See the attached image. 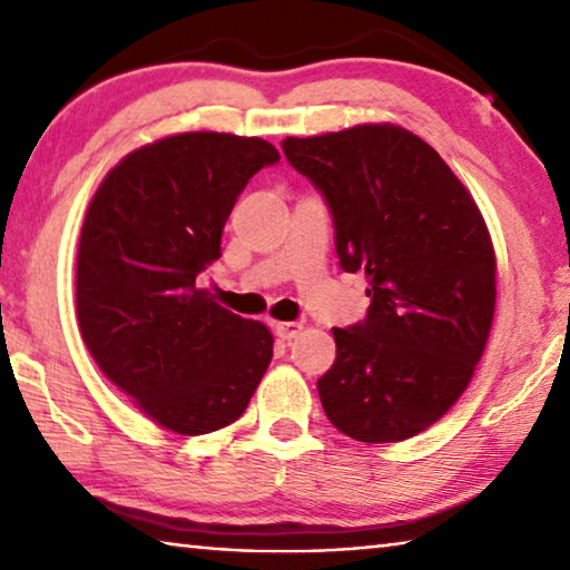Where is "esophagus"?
I'll use <instances>...</instances> for the list:
<instances>
[{
    "mask_svg": "<svg viewBox=\"0 0 570 570\" xmlns=\"http://www.w3.org/2000/svg\"><path fill=\"white\" fill-rule=\"evenodd\" d=\"M274 330H276L278 340H282V342H292L294 336H296L298 332H302V324H298V322H278V324L274 326Z\"/></svg>",
    "mask_w": 570,
    "mask_h": 570,
    "instance_id": "1",
    "label": "esophagus"
}]
</instances>
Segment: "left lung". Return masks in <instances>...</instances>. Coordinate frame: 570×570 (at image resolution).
<instances>
[{"label":"left lung","instance_id":"8db88e82","mask_svg":"<svg viewBox=\"0 0 570 570\" xmlns=\"http://www.w3.org/2000/svg\"><path fill=\"white\" fill-rule=\"evenodd\" d=\"M284 156L330 206L346 274L364 272V322L334 330L316 382L326 417L360 442L428 430L472 380L495 312L485 220L435 148L394 125L286 138Z\"/></svg>","mask_w":570,"mask_h":570}]
</instances>
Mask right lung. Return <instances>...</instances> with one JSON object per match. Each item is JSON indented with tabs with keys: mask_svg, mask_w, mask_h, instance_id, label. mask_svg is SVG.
I'll list each match as a JSON object with an SVG mask.
<instances>
[{
	"mask_svg": "<svg viewBox=\"0 0 570 570\" xmlns=\"http://www.w3.org/2000/svg\"><path fill=\"white\" fill-rule=\"evenodd\" d=\"M278 163L262 138L183 132L130 153L95 193L77 248V322L92 360L178 435L236 422L274 336L218 306L198 276L220 256L236 198Z\"/></svg>",
	"mask_w": 570,
	"mask_h": 570,
	"instance_id": "1",
	"label": "right lung"
}]
</instances>
